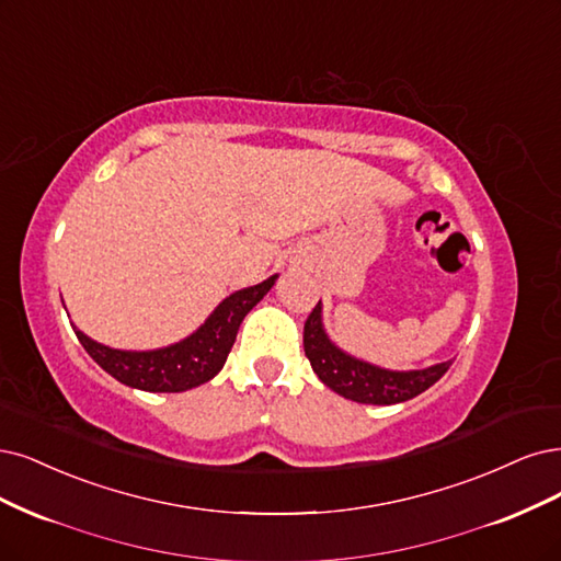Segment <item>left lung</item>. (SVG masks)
<instances>
[{
	"label": "left lung",
	"instance_id": "obj_1",
	"mask_svg": "<svg viewBox=\"0 0 561 561\" xmlns=\"http://www.w3.org/2000/svg\"><path fill=\"white\" fill-rule=\"evenodd\" d=\"M304 351L308 362L313 366V371L327 388L351 401L374 405L401 403L422 394L424 390H430L453 364V359H448L417 371H390L380 369V366H374L369 362H362L357 357H351L324 334L320 301L304 324Z\"/></svg>",
	"mask_w": 561,
	"mask_h": 561
}]
</instances>
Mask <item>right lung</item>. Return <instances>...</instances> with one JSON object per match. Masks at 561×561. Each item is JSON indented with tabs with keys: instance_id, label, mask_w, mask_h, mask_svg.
Returning <instances> with one entry per match:
<instances>
[{
	"instance_id": "1",
	"label": "right lung",
	"mask_w": 561,
	"mask_h": 561,
	"mask_svg": "<svg viewBox=\"0 0 561 561\" xmlns=\"http://www.w3.org/2000/svg\"><path fill=\"white\" fill-rule=\"evenodd\" d=\"M276 278L278 276H272L260 285L229 295L195 334L160 351H115V347L92 341L76 327L73 332L88 355L123 385L146 392H185L218 376L237 341L243 318L274 287Z\"/></svg>"
}]
</instances>
